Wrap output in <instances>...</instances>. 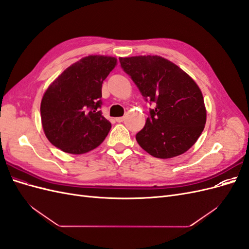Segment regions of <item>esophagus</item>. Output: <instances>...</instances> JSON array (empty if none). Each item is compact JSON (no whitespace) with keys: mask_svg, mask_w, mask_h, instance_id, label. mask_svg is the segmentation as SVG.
I'll return each mask as SVG.
<instances>
[{"mask_svg":"<svg viewBox=\"0 0 249 249\" xmlns=\"http://www.w3.org/2000/svg\"><path fill=\"white\" fill-rule=\"evenodd\" d=\"M115 120L117 123H123L124 120V117H117V118H115Z\"/></svg>","mask_w":249,"mask_h":249,"instance_id":"obj_1","label":"esophagus"}]
</instances>
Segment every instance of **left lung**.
<instances>
[{
  "mask_svg": "<svg viewBox=\"0 0 249 249\" xmlns=\"http://www.w3.org/2000/svg\"><path fill=\"white\" fill-rule=\"evenodd\" d=\"M142 95L156 103L136 135L150 156L169 159L186 153L205 129L207 110L201 90L177 64L161 56L119 58Z\"/></svg>",
  "mask_w": 249,
  "mask_h": 249,
  "instance_id": "1",
  "label": "left lung"
}]
</instances>
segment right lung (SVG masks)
Wrapping results in <instances>:
<instances>
[{"instance_id":"obj_1","label":"right lung","mask_w":249,"mask_h":249,"mask_svg":"<svg viewBox=\"0 0 249 249\" xmlns=\"http://www.w3.org/2000/svg\"><path fill=\"white\" fill-rule=\"evenodd\" d=\"M117 65L111 56L89 55L74 62L51 83L40 104L41 124L53 145L71 155L99 146L111 123L101 111L103 81Z\"/></svg>"}]
</instances>
